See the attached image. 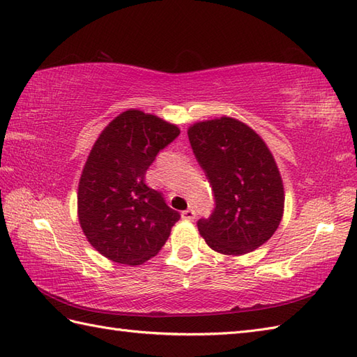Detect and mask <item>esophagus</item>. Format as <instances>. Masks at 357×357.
<instances>
[{
    "instance_id": "obj_1",
    "label": "esophagus",
    "mask_w": 357,
    "mask_h": 357,
    "mask_svg": "<svg viewBox=\"0 0 357 357\" xmlns=\"http://www.w3.org/2000/svg\"><path fill=\"white\" fill-rule=\"evenodd\" d=\"M181 218L186 220V221H192L195 218V211L194 209H186L181 212Z\"/></svg>"
}]
</instances>
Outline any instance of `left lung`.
<instances>
[{
    "instance_id": "obj_1",
    "label": "left lung",
    "mask_w": 357,
    "mask_h": 357,
    "mask_svg": "<svg viewBox=\"0 0 357 357\" xmlns=\"http://www.w3.org/2000/svg\"><path fill=\"white\" fill-rule=\"evenodd\" d=\"M188 137L215 195L212 215L197 223L206 244L234 257L258 249L284 213V185L271 149L249 125L227 116L191 125Z\"/></svg>"
}]
</instances>
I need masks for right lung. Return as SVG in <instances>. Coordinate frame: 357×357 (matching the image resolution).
<instances>
[{
    "label": "right lung",
    "mask_w": 357,
    "mask_h": 357,
    "mask_svg": "<svg viewBox=\"0 0 357 357\" xmlns=\"http://www.w3.org/2000/svg\"><path fill=\"white\" fill-rule=\"evenodd\" d=\"M178 134L177 125L126 109L94 142L79 180L77 217L86 240L105 258L139 266L168 240L180 213L145 183V174Z\"/></svg>",
    "instance_id": "right-lung-1"
}]
</instances>
